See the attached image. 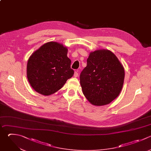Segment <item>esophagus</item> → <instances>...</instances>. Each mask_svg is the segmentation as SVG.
Here are the masks:
<instances>
[{"mask_svg": "<svg viewBox=\"0 0 151 151\" xmlns=\"http://www.w3.org/2000/svg\"><path fill=\"white\" fill-rule=\"evenodd\" d=\"M78 76V74L77 71H75V72H74V76L75 77H77Z\"/></svg>", "mask_w": 151, "mask_h": 151, "instance_id": "obj_1", "label": "esophagus"}]
</instances>
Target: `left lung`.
Instances as JSON below:
<instances>
[{
    "label": "left lung",
    "instance_id": "left-lung-1",
    "mask_svg": "<svg viewBox=\"0 0 151 151\" xmlns=\"http://www.w3.org/2000/svg\"><path fill=\"white\" fill-rule=\"evenodd\" d=\"M124 78L123 65L106 50L91 52L80 76L84 95L95 106L106 105L115 99L122 90Z\"/></svg>",
    "mask_w": 151,
    "mask_h": 151
}]
</instances>
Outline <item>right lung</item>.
Wrapping results in <instances>:
<instances>
[{
    "label": "right lung",
    "mask_w": 151,
    "mask_h": 151,
    "mask_svg": "<svg viewBox=\"0 0 151 151\" xmlns=\"http://www.w3.org/2000/svg\"><path fill=\"white\" fill-rule=\"evenodd\" d=\"M68 50L62 44L49 42L42 45L29 57L27 77L32 87L38 93L51 95L61 89L73 77Z\"/></svg>",
    "instance_id": "right-lung-1"
}]
</instances>
